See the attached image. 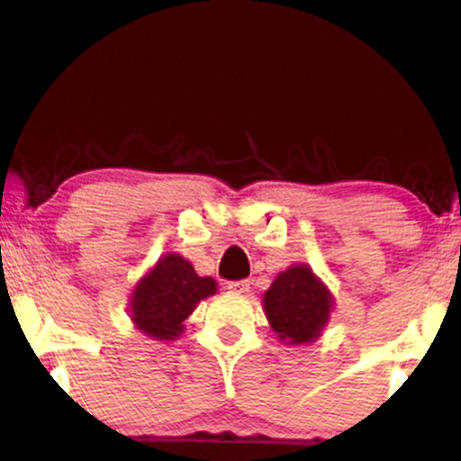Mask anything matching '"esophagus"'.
I'll use <instances>...</instances> for the list:
<instances>
[{"label":"esophagus","instance_id":"obj_1","mask_svg":"<svg viewBox=\"0 0 461 461\" xmlns=\"http://www.w3.org/2000/svg\"><path fill=\"white\" fill-rule=\"evenodd\" d=\"M226 288L235 294L249 293V280H237V282H226Z\"/></svg>","mask_w":461,"mask_h":461}]
</instances>
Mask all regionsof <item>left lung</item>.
I'll use <instances>...</instances> for the list:
<instances>
[{
    "mask_svg": "<svg viewBox=\"0 0 461 461\" xmlns=\"http://www.w3.org/2000/svg\"><path fill=\"white\" fill-rule=\"evenodd\" d=\"M261 299L272 331L290 346L315 342L334 311V294L307 264L288 266Z\"/></svg>",
    "mask_w": 461,
    "mask_h": 461,
    "instance_id": "obj_1",
    "label": "left lung"
}]
</instances>
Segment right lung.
I'll list each match as a JSON object with an SVG mask.
<instances>
[{
    "instance_id": "right-lung-1",
    "label": "right lung",
    "mask_w": 461,
    "mask_h": 461,
    "mask_svg": "<svg viewBox=\"0 0 461 461\" xmlns=\"http://www.w3.org/2000/svg\"><path fill=\"white\" fill-rule=\"evenodd\" d=\"M218 293V282L197 276L179 253H165L136 282L130 296V317L136 330L158 342H173L185 330L183 321L200 301Z\"/></svg>"
}]
</instances>
